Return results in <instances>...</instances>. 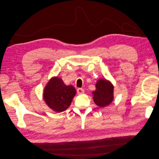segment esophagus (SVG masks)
<instances>
[{
  "instance_id": "esophagus-1",
  "label": "esophagus",
  "mask_w": 159,
  "mask_h": 159,
  "mask_svg": "<svg viewBox=\"0 0 159 159\" xmlns=\"http://www.w3.org/2000/svg\"><path fill=\"white\" fill-rule=\"evenodd\" d=\"M77 93H78V94H81L84 93V90L82 88H78V89H77Z\"/></svg>"
}]
</instances>
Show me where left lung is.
<instances>
[{
    "label": "left lung",
    "instance_id": "obj_1",
    "mask_svg": "<svg viewBox=\"0 0 159 159\" xmlns=\"http://www.w3.org/2000/svg\"><path fill=\"white\" fill-rule=\"evenodd\" d=\"M96 89L94 91L93 99L99 107H103L109 105L113 100V86L105 80H100L96 85Z\"/></svg>",
    "mask_w": 159,
    "mask_h": 159
}]
</instances>
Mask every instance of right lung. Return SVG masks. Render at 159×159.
Segmentation results:
<instances>
[{"mask_svg": "<svg viewBox=\"0 0 159 159\" xmlns=\"http://www.w3.org/2000/svg\"><path fill=\"white\" fill-rule=\"evenodd\" d=\"M76 90L72 85L66 86L61 79L52 78L44 90V100L49 107L62 112L70 106Z\"/></svg>", "mask_w": 159, "mask_h": 159, "instance_id": "right-lung-1", "label": "right lung"}]
</instances>
